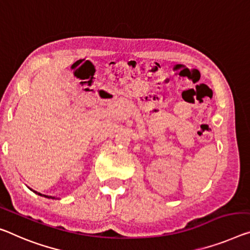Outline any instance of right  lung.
Returning a JSON list of instances; mask_svg holds the SVG:
<instances>
[{"instance_id": "right-lung-1", "label": "right lung", "mask_w": 250, "mask_h": 250, "mask_svg": "<svg viewBox=\"0 0 250 250\" xmlns=\"http://www.w3.org/2000/svg\"><path fill=\"white\" fill-rule=\"evenodd\" d=\"M33 191V190H32ZM34 193H37V194H39V195H43V197H45V198H51V199H55V197H49V195H44V194H41V193H39V192H37V191H33Z\"/></svg>"}]
</instances>
